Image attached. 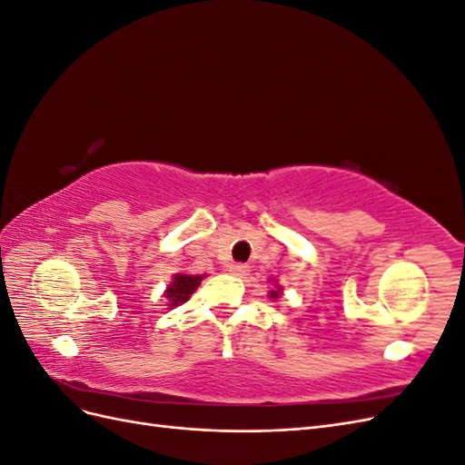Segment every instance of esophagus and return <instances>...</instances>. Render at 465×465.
Listing matches in <instances>:
<instances>
[{
  "label": "esophagus",
  "mask_w": 465,
  "mask_h": 465,
  "mask_svg": "<svg viewBox=\"0 0 465 465\" xmlns=\"http://www.w3.org/2000/svg\"><path fill=\"white\" fill-rule=\"evenodd\" d=\"M229 272H231L232 275H236V277H244V275H248L250 267H248L246 263H231V265H229Z\"/></svg>",
  "instance_id": "1"
}]
</instances>
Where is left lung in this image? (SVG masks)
<instances>
[{"label":"left lung","instance_id":"8db88e82","mask_svg":"<svg viewBox=\"0 0 465 465\" xmlns=\"http://www.w3.org/2000/svg\"><path fill=\"white\" fill-rule=\"evenodd\" d=\"M279 291H281V289H279ZM279 291H272V297H273V299L279 297Z\"/></svg>","mask_w":465,"mask_h":465}]
</instances>
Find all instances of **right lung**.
<instances>
[{
	"label": "right lung",
	"mask_w": 465,
	"mask_h": 465,
	"mask_svg": "<svg viewBox=\"0 0 465 465\" xmlns=\"http://www.w3.org/2000/svg\"><path fill=\"white\" fill-rule=\"evenodd\" d=\"M202 283V275H176L173 285L166 289V299L171 301V306H178L190 299V294L198 289Z\"/></svg>",
	"instance_id": "right-lung-1"
}]
</instances>
